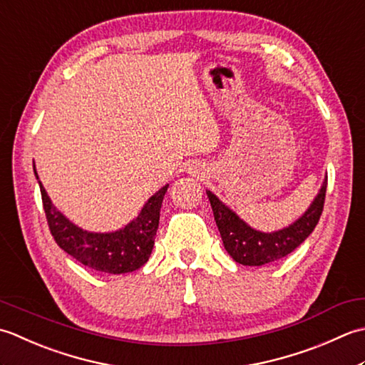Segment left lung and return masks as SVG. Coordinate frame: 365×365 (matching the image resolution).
Here are the masks:
<instances>
[{
    "instance_id": "left-lung-1",
    "label": "left lung",
    "mask_w": 365,
    "mask_h": 365,
    "mask_svg": "<svg viewBox=\"0 0 365 365\" xmlns=\"http://www.w3.org/2000/svg\"><path fill=\"white\" fill-rule=\"evenodd\" d=\"M326 185L328 180H324L309 210L294 224L272 233L257 232L237 217L212 192L206 190V193L211 202L214 220L230 257L244 266H263L292 254L314 232L323 212Z\"/></svg>"
}]
</instances>
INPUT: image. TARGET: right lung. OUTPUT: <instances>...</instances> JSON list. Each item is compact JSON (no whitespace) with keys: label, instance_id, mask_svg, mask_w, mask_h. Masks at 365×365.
<instances>
[{"label":"right lung","instance_id":"obj_1","mask_svg":"<svg viewBox=\"0 0 365 365\" xmlns=\"http://www.w3.org/2000/svg\"><path fill=\"white\" fill-rule=\"evenodd\" d=\"M34 175L37 178L36 167ZM39 187L51 236L59 247L68 252L77 262L94 271L107 274L132 272L148 262L154 247V237L159 228L160 206L168 184L148 200L137 219L111 233H93L73 225L51 205V200L41 181Z\"/></svg>","mask_w":365,"mask_h":365}]
</instances>
